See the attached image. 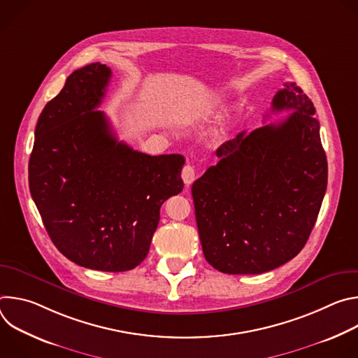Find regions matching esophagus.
<instances>
[{
    "label": "esophagus",
    "mask_w": 358,
    "mask_h": 358,
    "mask_svg": "<svg viewBox=\"0 0 358 358\" xmlns=\"http://www.w3.org/2000/svg\"><path fill=\"white\" fill-rule=\"evenodd\" d=\"M181 177H182V181L185 185H191L194 182V180L196 178V170L194 166L191 164H187L184 166L182 171H181Z\"/></svg>",
    "instance_id": "obj_1"
}]
</instances>
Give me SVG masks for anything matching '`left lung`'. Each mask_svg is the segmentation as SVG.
I'll return each mask as SVG.
<instances>
[{
	"mask_svg": "<svg viewBox=\"0 0 358 358\" xmlns=\"http://www.w3.org/2000/svg\"><path fill=\"white\" fill-rule=\"evenodd\" d=\"M279 123L241 131L218 150L191 188L207 262L222 273L257 275L293 259L316 224L327 188V159L312 100L285 83L272 112Z\"/></svg>",
	"mask_w": 358,
	"mask_h": 358,
	"instance_id": "1",
	"label": "left lung"
}]
</instances>
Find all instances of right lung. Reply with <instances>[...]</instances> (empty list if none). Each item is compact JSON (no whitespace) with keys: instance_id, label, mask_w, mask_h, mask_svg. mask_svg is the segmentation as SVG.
Returning <instances> with one entry per match:
<instances>
[{"instance_id":"obj_1","label":"right lung","mask_w":358,"mask_h":358,"mask_svg":"<svg viewBox=\"0 0 358 358\" xmlns=\"http://www.w3.org/2000/svg\"><path fill=\"white\" fill-rule=\"evenodd\" d=\"M112 76L76 69L35 127L29 191L45 229L69 261L124 272L147 257L163 202L182 191L181 155L148 156L117 141L97 110Z\"/></svg>"}]
</instances>
